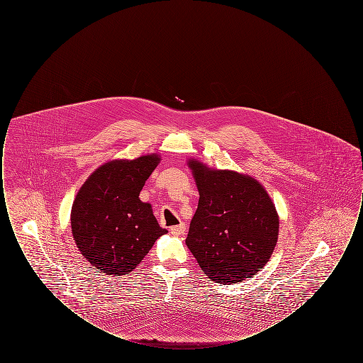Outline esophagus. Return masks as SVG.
Here are the masks:
<instances>
[{"label": "esophagus", "mask_w": 363, "mask_h": 363, "mask_svg": "<svg viewBox=\"0 0 363 363\" xmlns=\"http://www.w3.org/2000/svg\"><path fill=\"white\" fill-rule=\"evenodd\" d=\"M185 230H186V227H185L184 223H179V225L170 227V233L173 235H182V234H185Z\"/></svg>", "instance_id": "obj_1"}]
</instances>
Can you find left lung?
<instances>
[{"mask_svg": "<svg viewBox=\"0 0 363 363\" xmlns=\"http://www.w3.org/2000/svg\"><path fill=\"white\" fill-rule=\"evenodd\" d=\"M199 207L186 245L204 275L220 284L253 277L277 246L279 216L259 181L189 160Z\"/></svg>", "mask_w": 363, "mask_h": 363, "instance_id": "1", "label": "left lung"}]
</instances>
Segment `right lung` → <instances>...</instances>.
Returning a JSON list of instances; mask_svg holds the SVG:
<instances>
[{
  "instance_id": "right-lung-1",
  "label": "right lung",
  "mask_w": 363,
  "mask_h": 363,
  "mask_svg": "<svg viewBox=\"0 0 363 363\" xmlns=\"http://www.w3.org/2000/svg\"><path fill=\"white\" fill-rule=\"evenodd\" d=\"M160 156L104 163L88 177L70 212L74 242L86 261L106 275H128L166 234L151 204L138 194Z\"/></svg>"
}]
</instances>
